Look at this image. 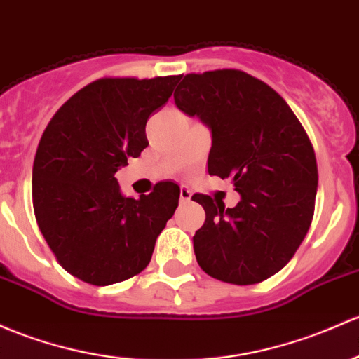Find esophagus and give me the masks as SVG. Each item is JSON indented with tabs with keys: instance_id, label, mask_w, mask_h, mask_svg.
<instances>
[{
	"instance_id": "34e87169",
	"label": "esophagus",
	"mask_w": 359,
	"mask_h": 359,
	"mask_svg": "<svg viewBox=\"0 0 359 359\" xmlns=\"http://www.w3.org/2000/svg\"><path fill=\"white\" fill-rule=\"evenodd\" d=\"M191 198H192V192L187 189V187H180V201L187 203L191 201Z\"/></svg>"
}]
</instances>
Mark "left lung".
<instances>
[{
    "instance_id": "obj_1",
    "label": "left lung",
    "mask_w": 359,
    "mask_h": 359,
    "mask_svg": "<svg viewBox=\"0 0 359 359\" xmlns=\"http://www.w3.org/2000/svg\"><path fill=\"white\" fill-rule=\"evenodd\" d=\"M173 100L211 132L210 175L230 177L241 194L233 208L192 196L206 213L192 237L199 266L229 284L266 280L287 265L311 225L318 170L308 134L284 97L246 72L189 74Z\"/></svg>"
}]
</instances>
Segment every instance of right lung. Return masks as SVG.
<instances>
[{"label": "right lung", "mask_w": 359, "mask_h": 359, "mask_svg": "<svg viewBox=\"0 0 359 359\" xmlns=\"http://www.w3.org/2000/svg\"><path fill=\"white\" fill-rule=\"evenodd\" d=\"M180 75L107 77L82 88L48 123L32 168L41 233L60 265L93 285L141 273L179 206L175 182L139 199L120 192L115 173L148 148L146 122L172 96Z\"/></svg>", "instance_id": "add662e5"}]
</instances>
